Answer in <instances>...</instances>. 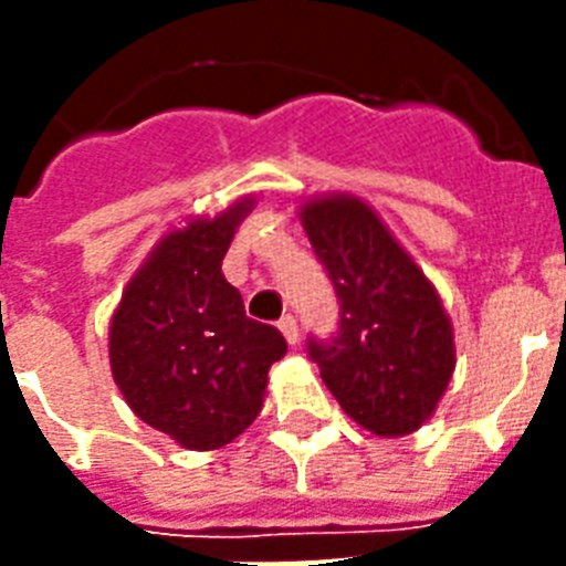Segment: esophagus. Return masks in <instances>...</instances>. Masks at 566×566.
<instances>
[{
	"instance_id": "1",
	"label": "esophagus",
	"mask_w": 566,
	"mask_h": 566,
	"mask_svg": "<svg viewBox=\"0 0 566 566\" xmlns=\"http://www.w3.org/2000/svg\"><path fill=\"white\" fill-rule=\"evenodd\" d=\"M279 328H282V335H284V340H287V344H291V346L300 344V326H296V319H293L291 314L279 319Z\"/></svg>"
}]
</instances>
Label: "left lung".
<instances>
[{
	"instance_id": "1",
	"label": "left lung",
	"mask_w": 566,
	"mask_h": 566,
	"mask_svg": "<svg viewBox=\"0 0 566 566\" xmlns=\"http://www.w3.org/2000/svg\"><path fill=\"white\" fill-rule=\"evenodd\" d=\"M300 220L340 302L337 335L308 340V355L361 429L411 434L431 420L455 370L452 323L434 284L358 196L308 199Z\"/></svg>"
}]
</instances>
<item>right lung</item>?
Returning a JSON list of instances; mask_svg holds the SVG:
<instances>
[{"label": "right lung", "instance_id": "right-lung-1", "mask_svg": "<svg viewBox=\"0 0 566 566\" xmlns=\"http://www.w3.org/2000/svg\"><path fill=\"white\" fill-rule=\"evenodd\" d=\"M255 196L167 231L123 291L108 332L111 373L128 408L179 447L208 452L252 426L282 332L247 317L222 258Z\"/></svg>", "mask_w": 566, "mask_h": 566}]
</instances>
